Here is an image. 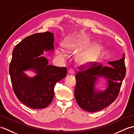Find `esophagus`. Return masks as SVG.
Wrapping results in <instances>:
<instances>
[{
    "label": "esophagus",
    "mask_w": 134,
    "mask_h": 134,
    "mask_svg": "<svg viewBox=\"0 0 134 134\" xmlns=\"http://www.w3.org/2000/svg\"><path fill=\"white\" fill-rule=\"evenodd\" d=\"M68 73L70 74H75V71L73 69H70L68 70Z\"/></svg>",
    "instance_id": "esophagus-1"
}]
</instances>
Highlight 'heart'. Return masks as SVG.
I'll use <instances>...</instances> for the list:
<instances>
[{
    "label": "heart",
    "mask_w": 134,
    "mask_h": 134,
    "mask_svg": "<svg viewBox=\"0 0 134 134\" xmlns=\"http://www.w3.org/2000/svg\"><path fill=\"white\" fill-rule=\"evenodd\" d=\"M88 43L86 37L74 38L67 42L66 45V51L69 55H76L81 51ZM101 46L95 44L91 48L80 52L77 57L78 63L83 65H88L96 59L101 50Z\"/></svg>",
    "instance_id": "b5f03b06"
}]
</instances>
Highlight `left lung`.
Wrapping results in <instances>:
<instances>
[{
	"label": "left lung",
	"instance_id": "obj_1",
	"mask_svg": "<svg viewBox=\"0 0 134 134\" xmlns=\"http://www.w3.org/2000/svg\"><path fill=\"white\" fill-rule=\"evenodd\" d=\"M108 63L110 66H103L92 62L78 67L74 94L77 103L85 111L92 113L103 109L115 100L119 95L126 72L124 56L119 60ZM96 76H103L108 79V88L103 92L95 91Z\"/></svg>",
	"mask_w": 134,
	"mask_h": 134
}]
</instances>
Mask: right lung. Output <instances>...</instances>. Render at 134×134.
Returning <instances> with one entry per match:
<instances>
[{
    "mask_svg": "<svg viewBox=\"0 0 134 134\" xmlns=\"http://www.w3.org/2000/svg\"><path fill=\"white\" fill-rule=\"evenodd\" d=\"M54 34L36 33L24 38L15 47L9 67L12 89L23 104L34 109L44 108L54 96L56 83L67 75V68L48 65L44 51L54 49ZM33 68L38 74L33 79L23 71Z\"/></svg>",
    "mask_w": 134,
    "mask_h": 134,
    "instance_id": "obj_1",
    "label": "right lung"
}]
</instances>
